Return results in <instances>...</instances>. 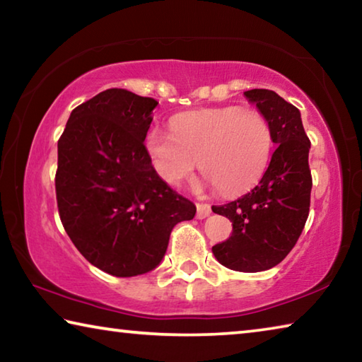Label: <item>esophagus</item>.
Listing matches in <instances>:
<instances>
[{"label": "esophagus", "mask_w": 362, "mask_h": 362, "mask_svg": "<svg viewBox=\"0 0 362 362\" xmlns=\"http://www.w3.org/2000/svg\"><path fill=\"white\" fill-rule=\"evenodd\" d=\"M196 217L198 218H206V217H209L211 216V206L209 204H206V203H196Z\"/></svg>", "instance_id": "esophagus-1"}]
</instances>
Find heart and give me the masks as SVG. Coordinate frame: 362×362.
<instances>
[{"mask_svg":"<svg viewBox=\"0 0 362 362\" xmlns=\"http://www.w3.org/2000/svg\"><path fill=\"white\" fill-rule=\"evenodd\" d=\"M170 127H153L145 137L153 169L168 185L189 179L199 161L218 192L241 193L260 180L272 158V126L255 110H194L175 115Z\"/></svg>","mask_w":362,"mask_h":362,"instance_id":"obj_1","label":"heart"}]
</instances>
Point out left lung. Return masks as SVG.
<instances>
[{"label": "left lung", "instance_id": "left-lung-1", "mask_svg": "<svg viewBox=\"0 0 362 362\" xmlns=\"http://www.w3.org/2000/svg\"><path fill=\"white\" fill-rule=\"evenodd\" d=\"M244 95L268 119L276 150L257 187L228 204L212 206L233 225L231 236L212 252L226 268L257 273L283 262L302 235L313 185L311 144L298 108L274 90L250 89Z\"/></svg>", "mask_w": 362, "mask_h": 362}]
</instances>
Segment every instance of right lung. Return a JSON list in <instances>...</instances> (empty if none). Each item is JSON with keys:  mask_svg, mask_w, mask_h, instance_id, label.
I'll use <instances>...</instances> for the list:
<instances>
[{"mask_svg": "<svg viewBox=\"0 0 362 362\" xmlns=\"http://www.w3.org/2000/svg\"><path fill=\"white\" fill-rule=\"evenodd\" d=\"M158 102L107 89L73 110L57 144L56 194L62 225L86 260L129 278L151 272L174 226L196 206L151 166L144 140Z\"/></svg>", "mask_w": 362, "mask_h": 362, "instance_id": "add662e5", "label": "right lung"}]
</instances>
